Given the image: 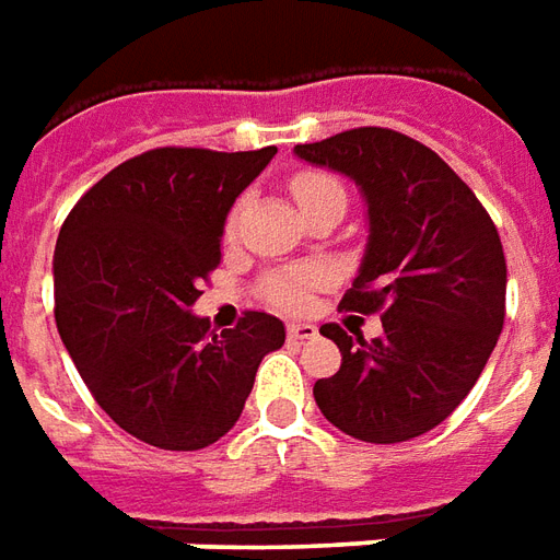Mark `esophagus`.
I'll list each match as a JSON object with an SVG mask.
<instances>
[{
  "label": "esophagus",
  "mask_w": 560,
  "mask_h": 560,
  "mask_svg": "<svg viewBox=\"0 0 560 560\" xmlns=\"http://www.w3.org/2000/svg\"><path fill=\"white\" fill-rule=\"evenodd\" d=\"M315 336H317L315 324H291V327H288V339L296 341V345H303V341L315 339Z\"/></svg>",
  "instance_id": "34e87169"
}]
</instances>
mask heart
<instances>
[{
  "label": "heart",
  "instance_id": "heart-1",
  "mask_svg": "<svg viewBox=\"0 0 560 560\" xmlns=\"http://www.w3.org/2000/svg\"><path fill=\"white\" fill-rule=\"evenodd\" d=\"M336 188H341V185L329 173L320 171H300L293 173L291 179V191L300 207L312 203L315 197L327 195V191H336ZM236 221H240V207H233L224 219L228 240L236 233ZM324 284H329V272L324 267L284 269V272H272L264 279V296H267L269 305H276L281 312H303L305 305L312 303V293Z\"/></svg>",
  "mask_w": 560,
  "mask_h": 560
}]
</instances>
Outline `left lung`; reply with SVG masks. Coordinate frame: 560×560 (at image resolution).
Wrapping results in <instances>:
<instances>
[{
	"label": "left lung",
	"instance_id": "obj_1",
	"mask_svg": "<svg viewBox=\"0 0 560 560\" xmlns=\"http://www.w3.org/2000/svg\"><path fill=\"white\" fill-rule=\"evenodd\" d=\"M293 152L363 188L369 245L339 308L384 324L372 341L320 327L341 365L315 384L317 408L365 444L420 438L462 405L504 329L498 228L438 152L393 128H351Z\"/></svg>",
	"mask_w": 560,
	"mask_h": 560
}]
</instances>
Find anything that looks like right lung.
<instances>
[{
  "label": "right lung",
  "instance_id": "obj_1",
  "mask_svg": "<svg viewBox=\"0 0 560 560\" xmlns=\"http://www.w3.org/2000/svg\"><path fill=\"white\" fill-rule=\"evenodd\" d=\"M272 155L149 149L92 185L59 231V336L92 399L143 444H215L240 420L260 360L284 345L267 312L221 332L188 312L221 264L233 200Z\"/></svg>",
  "mask_w": 560,
  "mask_h": 560
}]
</instances>
